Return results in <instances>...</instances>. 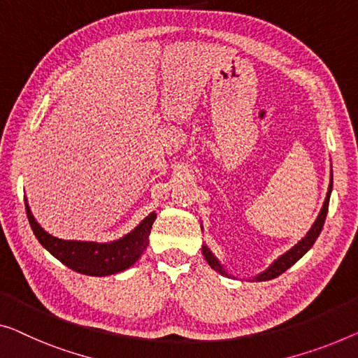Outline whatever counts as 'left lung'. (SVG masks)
Returning <instances> with one entry per match:
<instances>
[{"mask_svg":"<svg viewBox=\"0 0 358 358\" xmlns=\"http://www.w3.org/2000/svg\"><path fill=\"white\" fill-rule=\"evenodd\" d=\"M331 188H333V183H329V189H328V194H327V199H324V204H323V209L320 212L318 218L313 223V227L310 228V231L307 233V236L301 239L294 248L287 250L286 254H282L281 257H278V260H275L273 264L270 265V268H266L264 273H260L255 276L252 281H266V280H273L276 276H280L281 273H285V271L289 268V266L294 265L299 259L302 257L303 254L307 252L308 249L313 246V243L317 241L318 234L322 233V228L324 225V218H327V213H328V206H329V196H331ZM202 254H204V257L207 260V264H209L213 270L218 271V273L228 276V273L225 270H223V266L220 265V262L215 259V255H213L209 248L207 246H202Z\"/></svg>","mask_w":358,"mask_h":358,"instance_id":"1","label":"left lung"}]
</instances>
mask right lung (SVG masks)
Here are the masks:
<instances>
[{
  "mask_svg": "<svg viewBox=\"0 0 358 358\" xmlns=\"http://www.w3.org/2000/svg\"><path fill=\"white\" fill-rule=\"evenodd\" d=\"M27 218L31 230L41 246L50 250L57 260H61L69 268L78 273L90 276H106L127 270L141 257L149 244V233L156 220V213L149 215L127 236L117 239L114 243H87V241H64V239L51 236L36 223L25 204Z\"/></svg>",
  "mask_w": 358,
  "mask_h": 358,
  "instance_id": "1",
  "label": "right lung"
}]
</instances>
